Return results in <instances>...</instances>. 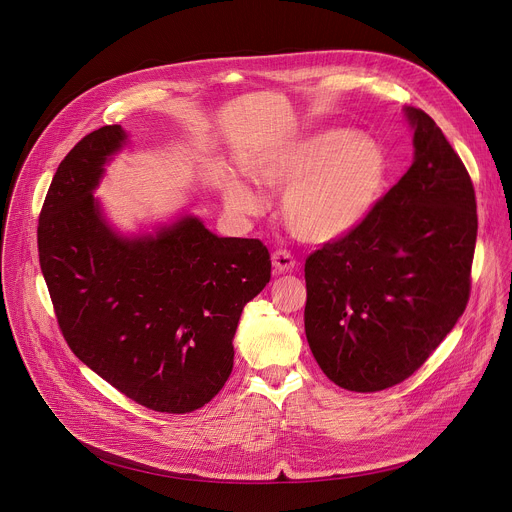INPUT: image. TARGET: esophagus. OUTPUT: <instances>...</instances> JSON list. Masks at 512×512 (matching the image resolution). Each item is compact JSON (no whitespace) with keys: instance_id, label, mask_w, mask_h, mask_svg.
<instances>
[{"instance_id":"obj_1","label":"esophagus","mask_w":512,"mask_h":512,"mask_svg":"<svg viewBox=\"0 0 512 512\" xmlns=\"http://www.w3.org/2000/svg\"><path fill=\"white\" fill-rule=\"evenodd\" d=\"M271 261H273V271L275 273H291L296 269V259L291 257L287 251H275Z\"/></svg>"}]
</instances>
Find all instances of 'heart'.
Masks as SVG:
<instances>
[{
  "mask_svg": "<svg viewBox=\"0 0 512 512\" xmlns=\"http://www.w3.org/2000/svg\"><path fill=\"white\" fill-rule=\"evenodd\" d=\"M251 178L282 192L281 218L291 235L310 245L346 239L381 204L391 164L383 145L348 127H328L287 141L249 164ZM225 200L239 214L261 208L257 192L233 178Z\"/></svg>",
  "mask_w": 512,
  "mask_h": 512,
  "instance_id": "1",
  "label": "heart"
}]
</instances>
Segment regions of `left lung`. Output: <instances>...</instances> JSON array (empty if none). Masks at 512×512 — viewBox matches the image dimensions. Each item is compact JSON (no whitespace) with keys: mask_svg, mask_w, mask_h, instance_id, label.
I'll list each match as a JSON object with an SVG mask.
<instances>
[{"mask_svg":"<svg viewBox=\"0 0 512 512\" xmlns=\"http://www.w3.org/2000/svg\"><path fill=\"white\" fill-rule=\"evenodd\" d=\"M413 164L346 239L306 259V338L324 375L375 393L411 377L470 298L474 186L435 121L405 107Z\"/></svg>","mask_w":512,"mask_h":512,"instance_id":"1","label":"left lung"}]
</instances>
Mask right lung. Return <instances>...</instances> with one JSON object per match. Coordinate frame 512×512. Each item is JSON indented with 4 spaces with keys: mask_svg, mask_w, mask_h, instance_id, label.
<instances>
[{
    "mask_svg": "<svg viewBox=\"0 0 512 512\" xmlns=\"http://www.w3.org/2000/svg\"><path fill=\"white\" fill-rule=\"evenodd\" d=\"M125 143L121 125H105L60 162L40 212V267L62 336L91 371L143 407L190 413L225 387L271 259L259 239L218 237L192 214L119 233L93 192Z\"/></svg>",
    "mask_w": 512,
    "mask_h": 512,
    "instance_id": "1",
    "label": "right lung"
}]
</instances>
